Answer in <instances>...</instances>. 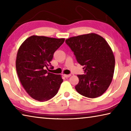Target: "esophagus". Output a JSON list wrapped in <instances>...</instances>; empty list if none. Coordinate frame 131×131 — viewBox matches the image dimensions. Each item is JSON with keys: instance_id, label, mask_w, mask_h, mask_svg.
<instances>
[{"instance_id": "1", "label": "esophagus", "mask_w": 131, "mask_h": 131, "mask_svg": "<svg viewBox=\"0 0 131 131\" xmlns=\"http://www.w3.org/2000/svg\"><path fill=\"white\" fill-rule=\"evenodd\" d=\"M63 76L66 78H68V77H69L71 76V74H63Z\"/></svg>"}]
</instances>
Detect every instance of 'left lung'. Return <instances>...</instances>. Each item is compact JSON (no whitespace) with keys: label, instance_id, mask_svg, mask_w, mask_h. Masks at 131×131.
Instances as JSON below:
<instances>
[{"label":"left lung","instance_id":"1","mask_svg":"<svg viewBox=\"0 0 131 131\" xmlns=\"http://www.w3.org/2000/svg\"><path fill=\"white\" fill-rule=\"evenodd\" d=\"M77 62L84 67V74L77 75L75 89L83 96H101L112 81L115 59L112 49L102 37L95 34L70 37L65 40Z\"/></svg>","mask_w":131,"mask_h":131}]
</instances>
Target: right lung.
I'll return each instance as SVG.
<instances>
[{
    "label": "right lung",
    "mask_w": 131,
    "mask_h": 131,
    "mask_svg": "<svg viewBox=\"0 0 131 131\" xmlns=\"http://www.w3.org/2000/svg\"><path fill=\"white\" fill-rule=\"evenodd\" d=\"M65 39L32 36L26 39L18 51L16 70L22 85L35 100H50L57 94L63 79L60 74L48 72L55 51Z\"/></svg>",
    "instance_id": "right-lung-1"
}]
</instances>
